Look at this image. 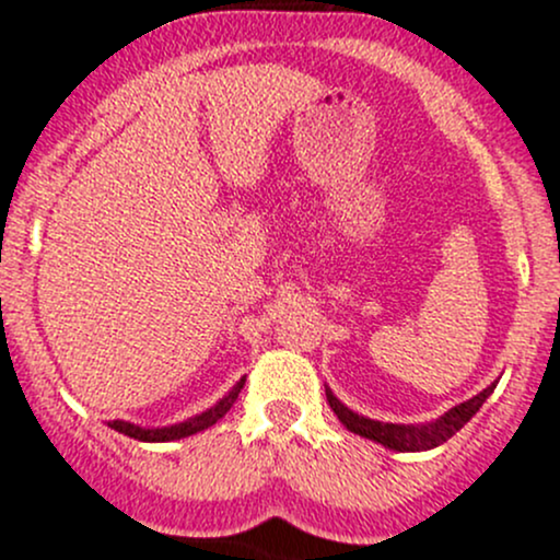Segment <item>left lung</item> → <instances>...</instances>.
I'll return each instance as SVG.
<instances>
[{"label":"left lung","instance_id":"obj_1","mask_svg":"<svg viewBox=\"0 0 560 560\" xmlns=\"http://www.w3.org/2000/svg\"><path fill=\"white\" fill-rule=\"evenodd\" d=\"M493 387L495 385L485 387L482 393H477L474 398L453 406L447 415L439 417L436 422H428V425H395V422L371 420V417H363L358 415V411L349 409V406H343L330 389H325V395L338 420L347 425V431L358 433V436L363 439H371V442L382 444V447L387 450H395V453H420V450H433L439 447V444L447 442L450 436H455V433L477 415L479 406H482L485 400H488V395L493 393Z\"/></svg>","mask_w":560,"mask_h":560}]
</instances>
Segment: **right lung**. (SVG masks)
<instances>
[{"label": "right lung", "mask_w": 560, "mask_h": 560, "mask_svg": "<svg viewBox=\"0 0 560 560\" xmlns=\"http://www.w3.org/2000/svg\"><path fill=\"white\" fill-rule=\"evenodd\" d=\"M244 382L246 380H241L238 385L230 389V393L224 395V398L219 400L217 406H211V409L202 411V415L191 417V420L178 422V425L140 428V425H132V422H124V420H113V422H107V425H110L113 431L124 433V436L138 439V442H175V439H186V436H191V433L206 431V428H211L213 422L222 420V417L230 411V406L235 404V398H238V393H241V387H244Z\"/></svg>", "instance_id": "obj_1"}]
</instances>
